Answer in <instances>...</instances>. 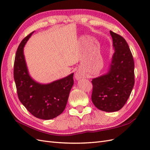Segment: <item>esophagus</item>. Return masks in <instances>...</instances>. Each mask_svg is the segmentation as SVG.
I'll use <instances>...</instances> for the list:
<instances>
[{
  "label": "esophagus",
  "instance_id": "obj_1",
  "mask_svg": "<svg viewBox=\"0 0 150 150\" xmlns=\"http://www.w3.org/2000/svg\"><path fill=\"white\" fill-rule=\"evenodd\" d=\"M75 77L76 80H80L81 79H83L85 77V74H83V72L81 71L80 70H79L75 73Z\"/></svg>",
  "mask_w": 150,
  "mask_h": 150
}]
</instances>
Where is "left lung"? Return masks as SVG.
Instances as JSON below:
<instances>
[{
  "label": "left lung",
  "instance_id": "1",
  "mask_svg": "<svg viewBox=\"0 0 150 150\" xmlns=\"http://www.w3.org/2000/svg\"><path fill=\"white\" fill-rule=\"evenodd\" d=\"M115 52L108 74L92 80V100L97 108L115 112L125 105L134 84V63L125 38L110 31Z\"/></svg>",
  "mask_w": 150,
  "mask_h": 150
}]
</instances>
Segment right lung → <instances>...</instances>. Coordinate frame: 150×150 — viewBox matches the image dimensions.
I'll return each mask as SVG.
<instances>
[{
    "mask_svg": "<svg viewBox=\"0 0 150 150\" xmlns=\"http://www.w3.org/2000/svg\"><path fill=\"white\" fill-rule=\"evenodd\" d=\"M33 33L24 38L17 50L14 79L21 103L35 117L48 120L57 117L65 110L74 85V74L46 85L33 80L28 74L23 53L24 46Z\"/></svg>",
    "mask_w": 150,
    "mask_h": 150,
    "instance_id": "1",
    "label": "right lung"
}]
</instances>
